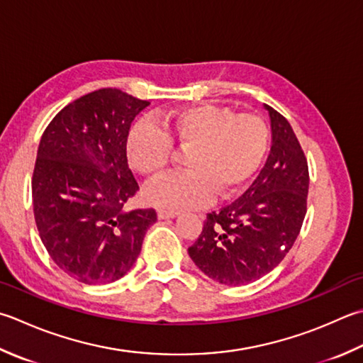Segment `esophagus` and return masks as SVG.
Here are the masks:
<instances>
[{
    "label": "esophagus",
    "instance_id": "1",
    "mask_svg": "<svg viewBox=\"0 0 363 363\" xmlns=\"http://www.w3.org/2000/svg\"><path fill=\"white\" fill-rule=\"evenodd\" d=\"M177 216V212L169 211V209H159L157 211V217L160 220H167V218H174Z\"/></svg>",
    "mask_w": 363,
    "mask_h": 363
}]
</instances>
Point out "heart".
Returning <instances> with one entry per match:
<instances>
[{
	"label": "heart",
	"mask_w": 363,
	"mask_h": 363,
	"mask_svg": "<svg viewBox=\"0 0 363 363\" xmlns=\"http://www.w3.org/2000/svg\"><path fill=\"white\" fill-rule=\"evenodd\" d=\"M173 143L189 151V172L147 187L146 200L162 208H200L216 194H238L257 174L269 149V129L259 116L236 115L230 106H182L162 115L160 127L151 121L132 127L125 140L129 165L146 179H159L172 165Z\"/></svg>",
	"instance_id": "1"
}]
</instances>
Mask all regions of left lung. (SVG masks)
<instances>
[{"label":"left lung","instance_id":"8db88e82","mask_svg":"<svg viewBox=\"0 0 363 363\" xmlns=\"http://www.w3.org/2000/svg\"><path fill=\"white\" fill-rule=\"evenodd\" d=\"M272 146L257 179L236 201L204 220L189 255L209 279L239 286L261 279L299 236L308 195V165L293 127L272 106Z\"/></svg>","mask_w":363,"mask_h":363}]
</instances>
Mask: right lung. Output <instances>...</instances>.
I'll return each mask as SVG.
<instances>
[{"label":"right lung","mask_w":363,"mask_h":363,"mask_svg":"<svg viewBox=\"0 0 363 363\" xmlns=\"http://www.w3.org/2000/svg\"><path fill=\"white\" fill-rule=\"evenodd\" d=\"M147 101L116 88L77 99L42 135L31 190L34 220L55 264L86 285L130 271L154 209L124 204L138 191L125 154L130 124Z\"/></svg>","instance_id":"obj_1"}]
</instances>
